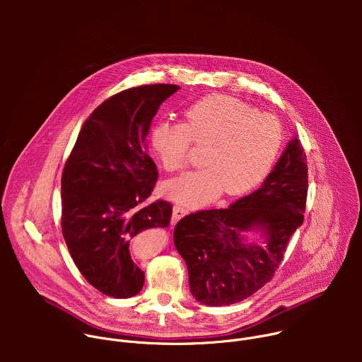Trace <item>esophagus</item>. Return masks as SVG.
<instances>
[{
	"mask_svg": "<svg viewBox=\"0 0 362 362\" xmlns=\"http://www.w3.org/2000/svg\"><path fill=\"white\" fill-rule=\"evenodd\" d=\"M189 214V211L185 208L183 204H175L173 206V223H176L179 219H182L183 216H186Z\"/></svg>",
	"mask_w": 362,
	"mask_h": 362,
	"instance_id": "esophagus-1",
	"label": "esophagus"
}]
</instances>
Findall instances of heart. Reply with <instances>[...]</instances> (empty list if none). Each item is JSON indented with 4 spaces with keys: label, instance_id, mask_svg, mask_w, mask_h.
Instances as JSON below:
<instances>
[{
    "label": "heart",
    "instance_id": "obj_1",
    "mask_svg": "<svg viewBox=\"0 0 362 362\" xmlns=\"http://www.w3.org/2000/svg\"><path fill=\"white\" fill-rule=\"evenodd\" d=\"M153 151L169 172L190 162L192 143L206 146V168L165 185V193L186 204H199L223 192L243 194L271 172L282 143L278 120L223 94L203 97L185 112V123L159 122L150 133Z\"/></svg>",
    "mask_w": 362,
    "mask_h": 362
}]
</instances>
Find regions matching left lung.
Masks as SVG:
<instances>
[{
	"instance_id": "left-lung-1",
	"label": "left lung",
	"mask_w": 362,
	"mask_h": 362,
	"mask_svg": "<svg viewBox=\"0 0 362 362\" xmlns=\"http://www.w3.org/2000/svg\"><path fill=\"white\" fill-rule=\"evenodd\" d=\"M306 163L295 137L259 189L229 208L197 211L176 223L175 246L186 262L196 300L211 306L232 305L275 276L291 236L303 222ZM252 227L264 230L265 248L241 242V233Z\"/></svg>"
}]
</instances>
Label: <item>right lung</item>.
<instances>
[{
	"label": "right lung",
	"mask_w": 362,
	"mask_h": 362,
	"mask_svg": "<svg viewBox=\"0 0 362 362\" xmlns=\"http://www.w3.org/2000/svg\"><path fill=\"white\" fill-rule=\"evenodd\" d=\"M176 84L123 90L84 122L62 176V230L76 267L97 291L130 298L144 272L129 246L140 232L168 228L172 203H147L159 173L147 154V134Z\"/></svg>",
	"instance_id": "obj_1"
}]
</instances>
